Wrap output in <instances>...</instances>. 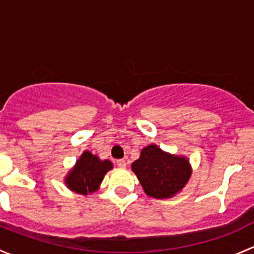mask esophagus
<instances>
[{"instance_id":"obj_1","label":"esophagus","mask_w":254,"mask_h":254,"mask_svg":"<svg viewBox=\"0 0 254 254\" xmlns=\"http://www.w3.org/2000/svg\"><path fill=\"white\" fill-rule=\"evenodd\" d=\"M115 163H117L118 167H122V168L127 167V162H125V160H117L115 161Z\"/></svg>"}]
</instances>
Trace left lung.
Listing matches in <instances>:
<instances>
[{
  "mask_svg": "<svg viewBox=\"0 0 254 254\" xmlns=\"http://www.w3.org/2000/svg\"><path fill=\"white\" fill-rule=\"evenodd\" d=\"M131 168L145 193L157 199L175 195L186 186L191 175L188 160L163 152L156 145L143 148Z\"/></svg>",
  "mask_w": 254,
  "mask_h": 254,
  "instance_id": "left-lung-1",
  "label": "left lung"
}]
</instances>
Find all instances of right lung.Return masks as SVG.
I'll return each mask as SVG.
<instances>
[{
  "label": "right lung",
  "mask_w": 254,
  "mask_h": 254,
  "mask_svg": "<svg viewBox=\"0 0 254 254\" xmlns=\"http://www.w3.org/2000/svg\"><path fill=\"white\" fill-rule=\"evenodd\" d=\"M112 168V162L107 160L101 161L97 156H93L88 151H84L76 162L73 170L68 173L66 184L72 190L86 195L98 189L104 175Z\"/></svg>",
  "instance_id": "add662e5"
}]
</instances>
